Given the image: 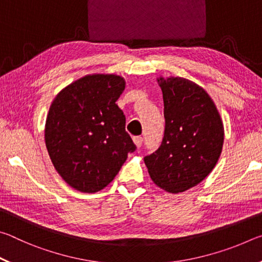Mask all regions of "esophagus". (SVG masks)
Masks as SVG:
<instances>
[{
  "mask_svg": "<svg viewBox=\"0 0 262 262\" xmlns=\"http://www.w3.org/2000/svg\"><path fill=\"white\" fill-rule=\"evenodd\" d=\"M133 141H134L136 147L140 148L142 143H143V137H142V136H134V137H133Z\"/></svg>",
  "mask_w": 262,
  "mask_h": 262,
  "instance_id": "34e87169",
  "label": "esophagus"
}]
</instances>
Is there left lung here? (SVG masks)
Instances as JSON below:
<instances>
[{
	"instance_id": "1",
	"label": "left lung",
	"mask_w": 262,
	"mask_h": 262,
	"mask_svg": "<svg viewBox=\"0 0 262 262\" xmlns=\"http://www.w3.org/2000/svg\"><path fill=\"white\" fill-rule=\"evenodd\" d=\"M165 130L156 151L144 157L150 178L170 193L194 187L215 167L224 128L209 95L183 77H159Z\"/></svg>"
}]
</instances>
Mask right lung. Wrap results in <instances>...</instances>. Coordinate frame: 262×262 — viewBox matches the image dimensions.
Segmentation results:
<instances>
[{"instance_id":"obj_1","label":"right lung","mask_w":262,"mask_h":262,"mask_svg":"<svg viewBox=\"0 0 262 262\" xmlns=\"http://www.w3.org/2000/svg\"><path fill=\"white\" fill-rule=\"evenodd\" d=\"M118 75H88L60 91L50 107L45 141L62 179L84 193L106 187L136 145L115 101L125 90Z\"/></svg>"}]
</instances>
